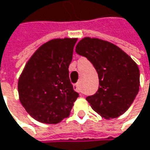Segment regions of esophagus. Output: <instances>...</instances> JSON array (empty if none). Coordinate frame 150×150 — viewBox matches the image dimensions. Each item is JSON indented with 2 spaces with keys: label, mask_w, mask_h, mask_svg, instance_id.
I'll return each instance as SVG.
<instances>
[{
  "label": "esophagus",
  "mask_w": 150,
  "mask_h": 150,
  "mask_svg": "<svg viewBox=\"0 0 150 150\" xmlns=\"http://www.w3.org/2000/svg\"><path fill=\"white\" fill-rule=\"evenodd\" d=\"M74 88L77 91V92H79V93H82V90H81V82L79 81V82H77L75 85H74Z\"/></svg>",
  "instance_id": "1"
}]
</instances>
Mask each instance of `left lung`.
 Instances as JSON below:
<instances>
[{
    "instance_id": "obj_1",
    "label": "left lung",
    "mask_w": 150,
    "mask_h": 150,
    "mask_svg": "<svg viewBox=\"0 0 150 150\" xmlns=\"http://www.w3.org/2000/svg\"><path fill=\"white\" fill-rule=\"evenodd\" d=\"M75 51L87 57L98 73L99 89L86 99L93 110L105 119L125 113L139 91L137 63L117 45L99 38H82Z\"/></svg>"
}]
</instances>
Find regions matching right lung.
I'll list each match as a JSON object with an SVG mask.
<instances>
[{"instance_id": "add662e5", "label": "right lung", "mask_w": 150, "mask_h": 150, "mask_svg": "<svg viewBox=\"0 0 150 150\" xmlns=\"http://www.w3.org/2000/svg\"><path fill=\"white\" fill-rule=\"evenodd\" d=\"M77 38H56L38 48L18 82L20 100L38 122L57 124L69 116L79 96L70 82L69 66Z\"/></svg>"}]
</instances>
